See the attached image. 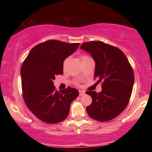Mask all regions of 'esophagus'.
<instances>
[{"label":"esophagus","mask_w":152,"mask_h":152,"mask_svg":"<svg viewBox=\"0 0 152 152\" xmlns=\"http://www.w3.org/2000/svg\"><path fill=\"white\" fill-rule=\"evenodd\" d=\"M85 94V92L84 91H79V95L80 96H83V95Z\"/></svg>","instance_id":"1"}]
</instances>
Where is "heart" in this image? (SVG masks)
<instances>
[{
  "instance_id": "b5f03b06",
  "label": "heart",
  "mask_w": 152,
  "mask_h": 152,
  "mask_svg": "<svg viewBox=\"0 0 152 152\" xmlns=\"http://www.w3.org/2000/svg\"><path fill=\"white\" fill-rule=\"evenodd\" d=\"M87 56H82L81 57V59H83V58H86ZM68 59L67 58V59H66L65 60H64V66H65V65H66V64L67 63V61H68Z\"/></svg>"
}]
</instances>
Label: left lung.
<instances>
[{
	"label": "left lung",
	"instance_id": "left-lung-1",
	"mask_svg": "<svg viewBox=\"0 0 152 152\" xmlns=\"http://www.w3.org/2000/svg\"><path fill=\"white\" fill-rule=\"evenodd\" d=\"M80 49L91 53L95 61L94 78L102 82V91H87L92 97L86 111L92 119L108 121L120 115L127 106L134 83L132 66L123 51L99 41L83 43Z\"/></svg>",
	"mask_w": 152,
	"mask_h": 152
}]
</instances>
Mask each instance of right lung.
I'll return each instance as SVG.
<instances>
[{"label":"right lung","instance_id":"1","mask_svg":"<svg viewBox=\"0 0 152 152\" xmlns=\"http://www.w3.org/2000/svg\"><path fill=\"white\" fill-rule=\"evenodd\" d=\"M79 43L48 40L35 45L20 68L23 97L33 114L48 123L66 119L71 102L78 96L76 88L68 86L58 92L53 86L56 75L63 74V64L75 51Z\"/></svg>","mask_w":152,"mask_h":152}]
</instances>
